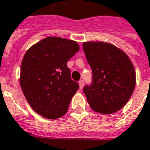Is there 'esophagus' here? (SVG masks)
I'll list each match as a JSON object with an SVG mask.
<instances>
[{
    "instance_id": "1",
    "label": "esophagus",
    "mask_w": 150,
    "mask_h": 150,
    "mask_svg": "<svg viewBox=\"0 0 150 150\" xmlns=\"http://www.w3.org/2000/svg\"><path fill=\"white\" fill-rule=\"evenodd\" d=\"M79 86H80V89H82L83 87V81H80L78 82Z\"/></svg>"
}]
</instances>
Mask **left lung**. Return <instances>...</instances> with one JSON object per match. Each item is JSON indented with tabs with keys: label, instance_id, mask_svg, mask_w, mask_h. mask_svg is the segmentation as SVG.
<instances>
[{
	"label": "left lung",
	"instance_id": "1",
	"mask_svg": "<svg viewBox=\"0 0 150 150\" xmlns=\"http://www.w3.org/2000/svg\"><path fill=\"white\" fill-rule=\"evenodd\" d=\"M86 59L92 69V83L83 92L94 111L111 114L125 106L134 91L136 74L127 54L107 42L83 43Z\"/></svg>",
	"mask_w": 150,
	"mask_h": 150
}]
</instances>
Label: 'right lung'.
I'll return each instance as SVG.
<instances>
[{
    "mask_svg": "<svg viewBox=\"0 0 150 150\" xmlns=\"http://www.w3.org/2000/svg\"><path fill=\"white\" fill-rule=\"evenodd\" d=\"M80 50L75 40L47 37L32 45L24 54L20 86L37 113L54 120L67 113L79 84L71 79L67 62Z\"/></svg>",
    "mask_w": 150,
    "mask_h": 150,
    "instance_id": "obj_1",
    "label": "right lung"
}]
</instances>
